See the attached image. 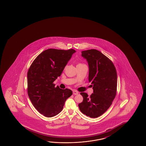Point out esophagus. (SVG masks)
<instances>
[{
  "mask_svg": "<svg viewBox=\"0 0 146 146\" xmlns=\"http://www.w3.org/2000/svg\"><path fill=\"white\" fill-rule=\"evenodd\" d=\"M73 94L74 95H77V94H78V92H77L76 91H73Z\"/></svg>",
  "mask_w": 146,
  "mask_h": 146,
  "instance_id": "1",
  "label": "esophagus"
}]
</instances>
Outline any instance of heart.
Wrapping results in <instances>:
<instances>
[{"label": "heart", "instance_id": "obj_1", "mask_svg": "<svg viewBox=\"0 0 146 146\" xmlns=\"http://www.w3.org/2000/svg\"><path fill=\"white\" fill-rule=\"evenodd\" d=\"M83 65V64H81V63H80V64H79L78 65Z\"/></svg>", "mask_w": 146, "mask_h": 146}]
</instances>
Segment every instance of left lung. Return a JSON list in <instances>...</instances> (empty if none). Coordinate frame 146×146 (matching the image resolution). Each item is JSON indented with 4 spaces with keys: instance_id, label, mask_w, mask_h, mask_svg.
I'll use <instances>...</instances> for the list:
<instances>
[{
    "instance_id": "1",
    "label": "left lung",
    "mask_w": 146,
    "mask_h": 146,
    "mask_svg": "<svg viewBox=\"0 0 146 146\" xmlns=\"http://www.w3.org/2000/svg\"><path fill=\"white\" fill-rule=\"evenodd\" d=\"M89 66L88 81L94 93L88 96L81 93L83 101L78 104L84 115L95 118L103 115L111 105L117 94V73L112 61L96 49L81 51Z\"/></svg>"
}]
</instances>
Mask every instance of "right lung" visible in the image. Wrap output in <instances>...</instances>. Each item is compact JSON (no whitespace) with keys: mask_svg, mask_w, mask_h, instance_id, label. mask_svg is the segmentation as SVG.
Listing matches in <instances>:
<instances>
[{"mask_svg":"<svg viewBox=\"0 0 146 146\" xmlns=\"http://www.w3.org/2000/svg\"><path fill=\"white\" fill-rule=\"evenodd\" d=\"M76 51L48 49L33 61L27 72V93L36 110L46 117H52L62 110L72 91L55 87L53 82L62 73Z\"/></svg>","mask_w":146,"mask_h":146,"instance_id":"right-lung-1","label":"right lung"}]
</instances>
